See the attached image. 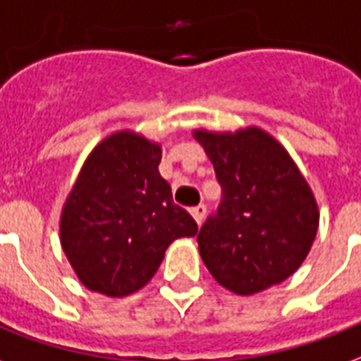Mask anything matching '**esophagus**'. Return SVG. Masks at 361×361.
Listing matches in <instances>:
<instances>
[{"label": "esophagus", "mask_w": 361, "mask_h": 361, "mask_svg": "<svg viewBox=\"0 0 361 361\" xmlns=\"http://www.w3.org/2000/svg\"><path fill=\"white\" fill-rule=\"evenodd\" d=\"M190 215L194 217V221H196V223H202L204 215H206V206H204V204H200V206H196V207H190Z\"/></svg>", "instance_id": "obj_1"}]
</instances>
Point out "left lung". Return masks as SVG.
Here are the masks:
<instances>
[{"mask_svg":"<svg viewBox=\"0 0 361 361\" xmlns=\"http://www.w3.org/2000/svg\"><path fill=\"white\" fill-rule=\"evenodd\" d=\"M223 186L217 215L198 233L200 256L227 290L252 296L296 273L312 250L319 207L285 146L256 125L194 128Z\"/></svg>","mask_w":361,"mask_h":361,"instance_id":"left-lung-1","label":"left lung"}]
</instances>
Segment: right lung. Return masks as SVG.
Listing matches in <instances>:
<instances>
[{
	"instance_id": "obj_1",
	"label": "right lung",
	"mask_w": 361,
	"mask_h": 361,
	"mask_svg": "<svg viewBox=\"0 0 361 361\" xmlns=\"http://www.w3.org/2000/svg\"><path fill=\"white\" fill-rule=\"evenodd\" d=\"M161 144L128 128L92 149L59 217V240L88 290L123 298L146 286L177 238L198 235L159 175Z\"/></svg>"
}]
</instances>
